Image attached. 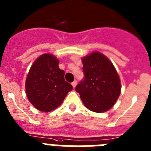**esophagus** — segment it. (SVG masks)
I'll return each mask as SVG.
<instances>
[{
    "label": "esophagus",
    "mask_w": 151,
    "mask_h": 151,
    "mask_svg": "<svg viewBox=\"0 0 151 151\" xmlns=\"http://www.w3.org/2000/svg\"><path fill=\"white\" fill-rule=\"evenodd\" d=\"M77 81H74V82H73L72 83H71V84H72V86H73V87L75 88V86H77Z\"/></svg>",
    "instance_id": "1"
}]
</instances>
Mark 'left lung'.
Masks as SVG:
<instances>
[{
	"mask_svg": "<svg viewBox=\"0 0 151 151\" xmlns=\"http://www.w3.org/2000/svg\"><path fill=\"white\" fill-rule=\"evenodd\" d=\"M84 79L75 90L86 108L96 113L108 111L114 105L121 92V84L114 66L99 52L82 59Z\"/></svg>",
	"mask_w": 151,
	"mask_h": 151,
	"instance_id": "left-lung-1",
	"label": "left lung"
}]
</instances>
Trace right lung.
Wrapping results in <instances>:
<instances>
[{"mask_svg": "<svg viewBox=\"0 0 151 151\" xmlns=\"http://www.w3.org/2000/svg\"><path fill=\"white\" fill-rule=\"evenodd\" d=\"M59 62L52 54H43L35 60L27 76V97L35 108L43 112L58 108L73 89L65 81V71L59 68Z\"/></svg>", "mask_w": 151, "mask_h": 151, "instance_id": "add662e5", "label": "right lung"}]
</instances>
